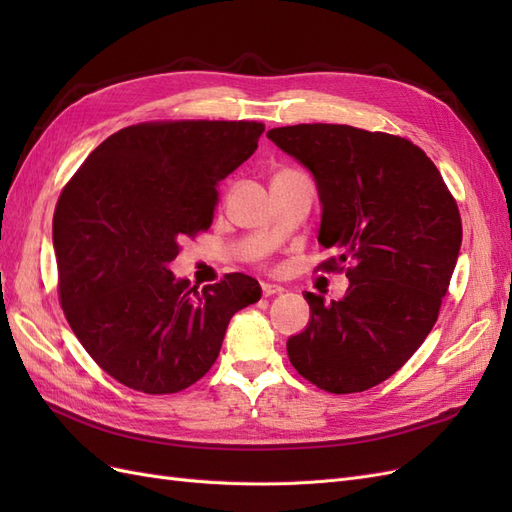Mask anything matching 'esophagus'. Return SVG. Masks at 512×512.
<instances>
[{"label":"esophagus","mask_w":512,"mask_h":512,"mask_svg":"<svg viewBox=\"0 0 512 512\" xmlns=\"http://www.w3.org/2000/svg\"><path fill=\"white\" fill-rule=\"evenodd\" d=\"M282 292H284V286L280 284H271V282L262 284V294H265V297H273V294H282Z\"/></svg>","instance_id":"1"}]
</instances>
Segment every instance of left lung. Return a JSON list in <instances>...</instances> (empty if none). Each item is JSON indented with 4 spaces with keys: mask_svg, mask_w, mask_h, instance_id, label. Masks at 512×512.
<instances>
[{
    "mask_svg": "<svg viewBox=\"0 0 512 512\" xmlns=\"http://www.w3.org/2000/svg\"><path fill=\"white\" fill-rule=\"evenodd\" d=\"M271 141L303 164L320 198L318 243L348 262V290L324 303L305 292L309 322L288 337L299 374L329 393L380 384L438 320L459 250L455 198L423 149L401 136L335 123L273 128Z\"/></svg>",
    "mask_w": 512,
    "mask_h": 512,
    "instance_id": "left-lung-1",
    "label": "left lung"
}]
</instances>
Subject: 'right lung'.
<instances>
[{
	"instance_id": "obj_1",
	"label": "right lung",
	"mask_w": 512,
	"mask_h": 512,
	"mask_svg": "<svg viewBox=\"0 0 512 512\" xmlns=\"http://www.w3.org/2000/svg\"><path fill=\"white\" fill-rule=\"evenodd\" d=\"M262 132L256 121L138 123L91 151L61 192V307L91 359L130 389H188L218 359L230 318L260 299L250 275L198 290L168 267L185 237L211 226L220 181Z\"/></svg>"
}]
</instances>
